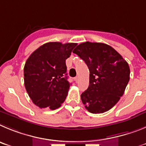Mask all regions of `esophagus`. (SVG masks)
<instances>
[{
    "instance_id": "esophagus-1",
    "label": "esophagus",
    "mask_w": 146,
    "mask_h": 146,
    "mask_svg": "<svg viewBox=\"0 0 146 146\" xmlns=\"http://www.w3.org/2000/svg\"><path fill=\"white\" fill-rule=\"evenodd\" d=\"M75 81H76V83H78V81H79V77H78V76H76V78H75Z\"/></svg>"
}]
</instances>
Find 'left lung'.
I'll return each mask as SVG.
<instances>
[{
  "label": "left lung",
  "mask_w": 146,
  "mask_h": 146,
  "mask_svg": "<svg viewBox=\"0 0 146 146\" xmlns=\"http://www.w3.org/2000/svg\"><path fill=\"white\" fill-rule=\"evenodd\" d=\"M89 70V85L81 94L89 112L102 113L115 106L124 94L129 81L128 63L111 46L86 41L73 50Z\"/></svg>",
  "instance_id": "8db88e82"
}]
</instances>
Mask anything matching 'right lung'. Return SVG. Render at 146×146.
I'll return each mask as SVG.
<instances>
[{"label":"right lung","mask_w":146,"mask_h":146,"mask_svg":"<svg viewBox=\"0 0 146 146\" xmlns=\"http://www.w3.org/2000/svg\"><path fill=\"white\" fill-rule=\"evenodd\" d=\"M76 45L48 42L34 51L26 61L25 86L33 102L40 108L55 110L65 101L70 86L65 60Z\"/></svg>","instance_id":"obj_1"}]
</instances>
